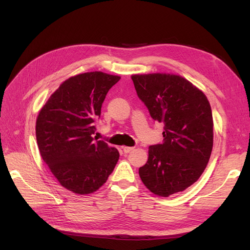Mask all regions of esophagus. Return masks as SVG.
<instances>
[{
    "label": "esophagus",
    "mask_w": 250,
    "mask_h": 250,
    "mask_svg": "<svg viewBox=\"0 0 250 250\" xmlns=\"http://www.w3.org/2000/svg\"><path fill=\"white\" fill-rule=\"evenodd\" d=\"M134 149H135L134 147H123V150H124V152H125V154H127V153H129V152H132Z\"/></svg>",
    "instance_id": "esophagus-1"
}]
</instances>
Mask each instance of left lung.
I'll return each mask as SVG.
<instances>
[{
  "mask_svg": "<svg viewBox=\"0 0 250 250\" xmlns=\"http://www.w3.org/2000/svg\"><path fill=\"white\" fill-rule=\"evenodd\" d=\"M132 80L151 117L164 124L163 143L149 147L140 177L157 195L185 190L200 178L211 157V105L201 90L177 75H134Z\"/></svg>",
  "mask_w": 250,
  "mask_h": 250,
  "instance_id": "left-lung-1",
  "label": "left lung"
}]
</instances>
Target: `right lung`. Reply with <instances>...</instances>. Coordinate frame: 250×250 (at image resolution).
<instances>
[{"instance_id":"add662e5","label":"right lung","mask_w":250,"mask_h":250,"mask_svg":"<svg viewBox=\"0 0 250 250\" xmlns=\"http://www.w3.org/2000/svg\"><path fill=\"white\" fill-rule=\"evenodd\" d=\"M121 77L90 72L69 78L39 112L36 141L43 161L67 189L87 194L106 182L120 153L92 138L102 103Z\"/></svg>"}]
</instances>
